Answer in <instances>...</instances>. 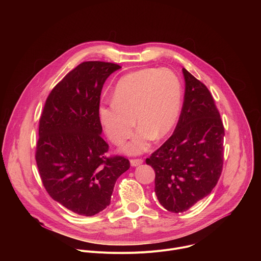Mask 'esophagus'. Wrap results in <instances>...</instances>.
I'll list each match as a JSON object with an SVG mask.
<instances>
[{
  "mask_svg": "<svg viewBox=\"0 0 261 261\" xmlns=\"http://www.w3.org/2000/svg\"><path fill=\"white\" fill-rule=\"evenodd\" d=\"M142 162H143L142 159H131V160H130L131 166H138V165L142 164Z\"/></svg>",
  "mask_w": 261,
  "mask_h": 261,
  "instance_id": "1",
  "label": "esophagus"
}]
</instances>
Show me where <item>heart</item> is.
<instances>
[{
	"label": "heart",
	"instance_id": "1",
	"mask_svg": "<svg viewBox=\"0 0 261 261\" xmlns=\"http://www.w3.org/2000/svg\"><path fill=\"white\" fill-rule=\"evenodd\" d=\"M181 98V83L174 72L140 69L117 83L113 101L99 105L98 117L108 139L116 145L123 144L131 136L136 123L139 128L124 152L138 155L150 147L154 138L161 139L172 130Z\"/></svg>",
	"mask_w": 261,
	"mask_h": 261
}]
</instances>
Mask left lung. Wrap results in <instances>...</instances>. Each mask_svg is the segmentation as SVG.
Wrapping results in <instances>:
<instances>
[{
  "label": "left lung",
  "instance_id": "8db88e82",
  "mask_svg": "<svg viewBox=\"0 0 261 261\" xmlns=\"http://www.w3.org/2000/svg\"><path fill=\"white\" fill-rule=\"evenodd\" d=\"M185 96L173 134L145 162L161 205L182 213L207 196L223 167L224 126L208 89L182 68Z\"/></svg>",
  "mask_w": 261,
  "mask_h": 261
}]
</instances>
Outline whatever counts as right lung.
<instances>
[{
    "label": "right lung",
    "instance_id": "1",
    "mask_svg": "<svg viewBox=\"0 0 261 261\" xmlns=\"http://www.w3.org/2000/svg\"><path fill=\"white\" fill-rule=\"evenodd\" d=\"M121 66L80 64L53 89L39 121L36 162L49 196L69 211L94 216L110 203L117 179L130 167L122 156L107 158L98 107L103 85Z\"/></svg>",
    "mask_w": 261,
    "mask_h": 261
}]
</instances>
